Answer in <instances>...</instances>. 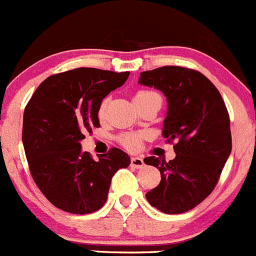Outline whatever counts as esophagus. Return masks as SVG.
Listing matches in <instances>:
<instances>
[{"mask_svg": "<svg viewBox=\"0 0 256 256\" xmlns=\"http://www.w3.org/2000/svg\"><path fill=\"white\" fill-rule=\"evenodd\" d=\"M130 164H132L134 168H142V167L144 166V160H143L142 157H132Z\"/></svg>", "mask_w": 256, "mask_h": 256, "instance_id": "34e87169", "label": "esophagus"}]
</instances>
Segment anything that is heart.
I'll return each mask as SVG.
<instances>
[{"label":"heart","mask_w":256,"mask_h":256,"mask_svg":"<svg viewBox=\"0 0 256 256\" xmlns=\"http://www.w3.org/2000/svg\"><path fill=\"white\" fill-rule=\"evenodd\" d=\"M158 96L154 92H150V90H140L134 96V99H144L148 98V96ZM104 112H106V102L100 106V109H99V114L103 116ZM143 136L140 133H126V134H123L120 137V143L128 150H137L140 146V140H142Z\"/></svg>","instance_id":"heart-1"}]
</instances>
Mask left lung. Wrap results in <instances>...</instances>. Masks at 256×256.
Returning <instances> with one entry per match:
<instances>
[{"label":"left lung","instance_id":"left-lung-1","mask_svg":"<svg viewBox=\"0 0 256 256\" xmlns=\"http://www.w3.org/2000/svg\"><path fill=\"white\" fill-rule=\"evenodd\" d=\"M140 85L167 98L163 138L174 142L170 162L150 156L146 164L160 170V182L146 198L164 214H182L201 204L215 188L231 153L230 118L215 85L201 72L163 66L140 72Z\"/></svg>","mask_w":256,"mask_h":256}]
</instances>
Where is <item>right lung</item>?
<instances>
[{
    "label": "right lung",
    "instance_id": "add662e5",
    "mask_svg": "<svg viewBox=\"0 0 256 256\" xmlns=\"http://www.w3.org/2000/svg\"><path fill=\"white\" fill-rule=\"evenodd\" d=\"M130 72L78 68L44 80L24 112L22 143L31 176L60 210L85 215L103 208L112 177L130 164L119 148L94 160L82 152L85 133L100 126L102 100L122 86Z\"/></svg>",
    "mask_w": 256,
    "mask_h": 256
}]
</instances>
